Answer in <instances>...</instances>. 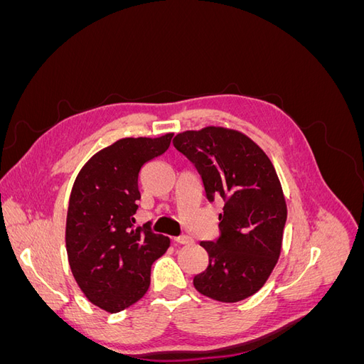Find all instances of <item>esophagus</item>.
Segmentation results:
<instances>
[{"label":"esophagus","instance_id":"1","mask_svg":"<svg viewBox=\"0 0 364 364\" xmlns=\"http://www.w3.org/2000/svg\"><path fill=\"white\" fill-rule=\"evenodd\" d=\"M174 241H176V243H179V245H191L193 238L186 237V235H181V237H176Z\"/></svg>","mask_w":364,"mask_h":364}]
</instances>
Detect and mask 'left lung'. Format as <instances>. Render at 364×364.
<instances>
[{
    "instance_id": "obj_1",
    "label": "left lung",
    "mask_w": 364,
    "mask_h": 364,
    "mask_svg": "<svg viewBox=\"0 0 364 364\" xmlns=\"http://www.w3.org/2000/svg\"><path fill=\"white\" fill-rule=\"evenodd\" d=\"M173 146L199 171L206 199L225 202L218 238L200 243L209 264L194 287L220 302L243 301L266 284L281 253L287 205L277 170L250 138L225 127L186 130Z\"/></svg>"
}]
</instances>
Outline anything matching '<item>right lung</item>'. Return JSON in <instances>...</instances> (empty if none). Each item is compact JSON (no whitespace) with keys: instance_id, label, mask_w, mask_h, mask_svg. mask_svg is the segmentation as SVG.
Here are the masks:
<instances>
[{"instance_id":"obj_1","label":"right lung","mask_w":364,"mask_h":364,"mask_svg":"<svg viewBox=\"0 0 364 364\" xmlns=\"http://www.w3.org/2000/svg\"><path fill=\"white\" fill-rule=\"evenodd\" d=\"M161 138H124L87 161L74 182L67 215V252L80 290L109 313L123 311L150 287L151 264L170 238L135 226L142 165L170 147Z\"/></svg>"}]
</instances>
